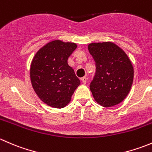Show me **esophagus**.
<instances>
[{"mask_svg": "<svg viewBox=\"0 0 152 152\" xmlns=\"http://www.w3.org/2000/svg\"><path fill=\"white\" fill-rule=\"evenodd\" d=\"M81 80H82V83L83 84H85L87 83V78L86 77V76H85V77H82V79H81Z\"/></svg>", "mask_w": 152, "mask_h": 152, "instance_id": "esophagus-1", "label": "esophagus"}]
</instances>
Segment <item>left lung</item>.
I'll use <instances>...</instances> for the list:
<instances>
[{"mask_svg": "<svg viewBox=\"0 0 152 152\" xmlns=\"http://www.w3.org/2000/svg\"><path fill=\"white\" fill-rule=\"evenodd\" d=\"M88 50L96 62V76L90 85L95 101L104 107L118 104L128 96L133 83L131 60L112 42L90 43Z\"/></svg>", "mask_w": 152, "mask_h": 152, "instance_id": "obj_1", "label": "left lung"}]
</instances>
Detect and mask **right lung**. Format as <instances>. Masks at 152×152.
<instances>
[{
	"instance_id": "right-lung-1",
	"label": "right lung",
	"mask_w": 152,
	"mask_h": 152,
	"mask_svg": "<svg viewBox=\"0 0 152 152\" xmlns=\"http://www.w3.org/2000/svg\"><path fill=\"white\" fill-rule=\"evenodd\" d=\"M77 48L74 42L55 39L39 49L31 61L30 79L32 87L45 104L61 109L70 103L80 80L67 64Z\"/></svg>"
}]
</instances>
